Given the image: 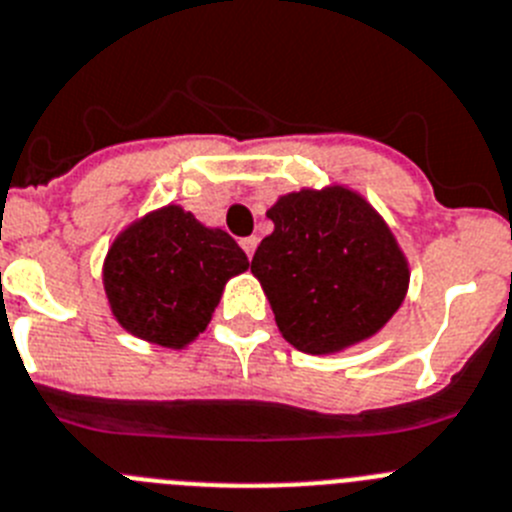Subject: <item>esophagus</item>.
Returning a JSON list of instances; mask_svg holds the SVG:
<instances>
[{
  "instance_id": "34e87169",
  "label": "esophagus",
  "mask_w": 512,
  "mask_h": 512,
  "mask_svg": "<svg viewBox=\"0 0 512 512\" xmlns=\"http://www.w3.org/2000/svg\"><path fill=\"white\" fill-rule=\"evenodd\" d=\"M239 245H242V250L247 252V257H252V255H255L257 237H245V239H242V242H239Z\"/></svg>"
}]
</instances>
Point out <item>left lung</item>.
I'll list each match as a JSON object with an SVG mask.
<instances>
[{"label":"left lung","instance_id":"obj_1","mask_svg":"<svg viewBox=\"0 0 512 512\" xmlns=\"http://www.w3.org/2000/svg\"><path fill=\"white\" fill-rule=\"evenodd\" d=\"M252 275L280 334L301 352L331 354L365 342L393 319L408 290V260L382 216L344 186L280 196Z\"/></svg>","mask_w":512,"mask_h":512}]
</instances>
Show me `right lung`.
<instances>
[{
	"label": "right lung",
	"instance_id": "obj_1",
	"mask_svg": "<svg viewBox=\"0 0 512 512\" xmlns=\"http://www.w3.org/2000/svg\"><path fill=\"white\" fill-rule=\"evenodd\" d=\"M250 262L222 229L163 206L124 229L104 260L114 319L145 342L183 349L209 326L229 278Z\"/></svg>",
	"mask_w": 512,
	"mask_h": 512
}]
</instances>
